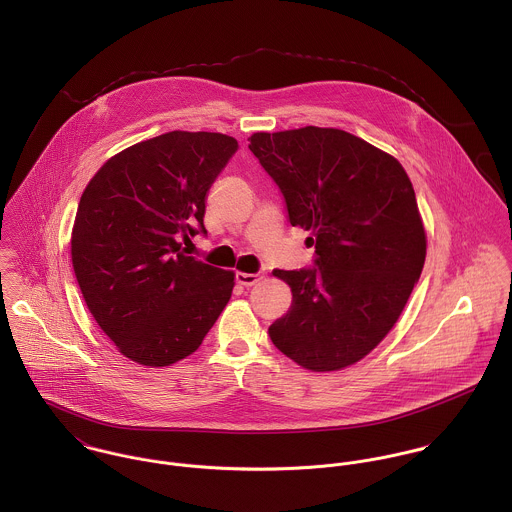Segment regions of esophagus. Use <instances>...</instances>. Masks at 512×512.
I'll return each instance as SVG.
<instances>
[{
	"instance_id": "obj_1",
	"label": "esophagus",
	"mask_w": 512,
	"mask_h": 512,
	"mask_svg": "<svg viewBox=\"0 0 512 512\" xmlns=\"http://www.w3.org/2000/svg\"><path fill=\"white\" fill-rule=\"evenodd\" d=\"M261 279V273H235V281L241 286H253Z\"/></svg>"
}]
</instances>
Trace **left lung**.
Wrapping results in <instances>:
<instances>
[{"label":"left lung","mask_w":512,"mask_h":512,"mask_svg":"<svg viewBox=\"0 0 512 512\" xmlns=\"http://www.w3.org/2000/svg\"><path fill=\"white\" fill-rule=\"evenodd\" d=\"M249 149L283 194L290 226L310 231L312 267L283 271L292 304L269 328L286 357L338 371L389 334L426 259L412 182L395 157L326 127L253 133Z\"/></svg>","instance_id":"left-lung-1"}]
</instances>
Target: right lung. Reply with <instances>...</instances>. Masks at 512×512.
<instances>
[{
	"label": "right lung",
	"mask_w": 512,
	"mask_h": 512,
	"mask_svg": "<svg viewBox=\"0 0 512 512\" xmlns=\"http://www.w3.org/2000/svg\"><path fill=\"white\" fill-rule=\"evenodd\" d=\"M239 149L222 133L171 131L112 157L88 182L72 267L98 326L149 367L194 353L233 290V273L180 253L204 228L208 190Z\"/></svg>",
	"instance_id": "1"
}]
</instances>
